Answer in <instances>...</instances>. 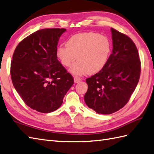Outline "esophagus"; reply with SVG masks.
Instances as JSON below:
<instances>
[{"instance_id":"obj_1","label":"esophagus","mask_w":154,"mask_h":154,"mask_svg":"<svg viewBox=\"0 0 154 154\" xmlns=\"http://www.w3.org/2000/svg\"><path fill=\"white\" fill-rule=\"evenodd\" d=\"M81 77H78V76H75L74 77V82L75 83H79V82L81 81Z\"/></svg>"}]
</instances>
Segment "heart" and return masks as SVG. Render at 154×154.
Masks as SVG:
<instances>
[{
    "label": "heart",
    "mask_w": 154,
    "mask_h": 154,
    "mask_svg": "<svg viewBox=\"0 0 154 154\" xmlns=\"http://www.w3.org/2000/svg\"><path fill=\"white\" fill-rule=\"evenodd\" d=\"M112 50L109 38L94 32H85L71 36L66 46L57 48V56L63 66L75 75L94 74L106 65Z\"/></svg>",
    "instance_id": "1"
}]
</instances>
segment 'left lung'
<instances>
[{
	"label": "left lung",
	"mask_w": 154,
	"mask_h": 154,
	"mask_svg": "<svg viewBox=\"0 0 154 154\" xmlns=\"http://www.w3.org/2000/svg\"><path fill=\"white\" fill-rule=\"evenodd\" d=\"M112 52L103 68L86 82L88 90L85 102L88 108L101 114H111L126 105L140 75L138 50L126 35L111 28Z\"/></svg>",
	"instance_id": "obj_1"
}]
</instances>
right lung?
I'll return each instance as SVG.
<instances>
[{"label": "right lung", "instance_id": "add662e5", "mask_svg": "<svg viewBox=\"0 0 154 154\" xmlns=\"http://www.w3.org/2000/svg\"><path fill=\"white\" fill-rule=\"evenodd\" d=\"M66 29H42L16 46L10 75L14 88L26 104L41 113L58 109L74 83L58 60L57 45Z\"/></svg>", "mask_w": 154, "mask_h": 154}]
</instances>
